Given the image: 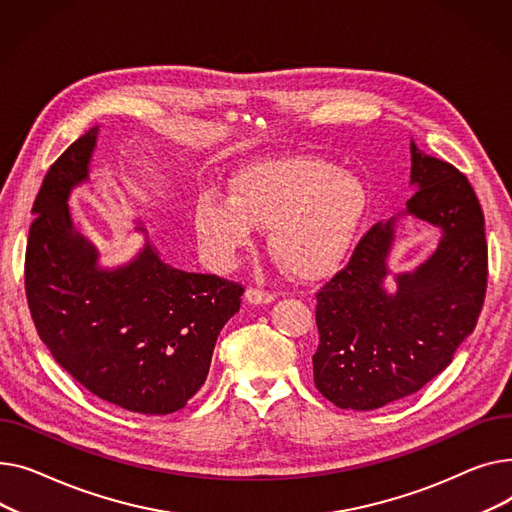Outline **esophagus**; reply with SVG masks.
<instances>
[{
    "label": "esophagus",
    "instance_id": "esophagus-1",
    "mask_svg": "<svg viewBox=\"0 0 512 512\" xmlns=\"http://www.w3.org/2000/svg\"><path fill=\"white\" fill-rule=\"evenodd\" d=\"M246 302H248V304H254V306L273 304V302H275V295L268 293V291H262V289L250 287V289L246 291Z\"/></svg>",
    "mask_w": 512,
    "mask_h": 512
}]
</instances>
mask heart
Here are the masks:
<instances>
[{"mask_svg": "<svg viewBox=\"0 0 512 512\" xmlns=\"http://www.w3.org/2000/svg\"><path fill=\"white\" fill-rule=\"evenodd\" d=\"M229 190L200 192L192 210L202 254L219 270L250 252L262 227L295 277L324 279L351 254L368 210L362 179L316 157L252 163L229 179Z\"/></svg>", "mask_w": 512, "mask_h": 512, "instance_id": "b5f03b06", "label": "heart"}]
</instances>
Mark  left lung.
Here are the masks:
<instances>
[{"instance_id":"obj_1","label":"left lung","mask_w":512,"mask_h":512,"mask_svg":"<svg viewBox=\"0 0 512 512\" xmlns=\"http://www.w3.org/2000/svg\"><path fill=\"white\" fill-rule=\"evenodd\" d=\"M409 186L403 213L376 223L316 295L314 382L341 409L372 411L424 388L453 362L484 306V213L467 177L411 140ZM403 216L436 226L441 242L422 265L395 274L387 256Z\"/></svg>"}]
</instances>
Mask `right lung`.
<instances>
[{
    "instance_id": "right-lung-1",
    "label": "right lung",
    "mask_w": 512,
    "mask_h": 512,
    "mask_svg": "<svg viewBox=\"0 0 512 512\" xmlns=\"http://www.w3.org/2000/svg\"><path fill=\"white\" fill-rule=\"evenodd\" d=\"M99 126L47 171L33 206L24 283L30 316L55 362L99 399L142 415L186 407L204 384L217 337L244 287L163 262L148 231L128 262L103 266L70 213L90 182Z\"/></svg>"
}]
</instances>
